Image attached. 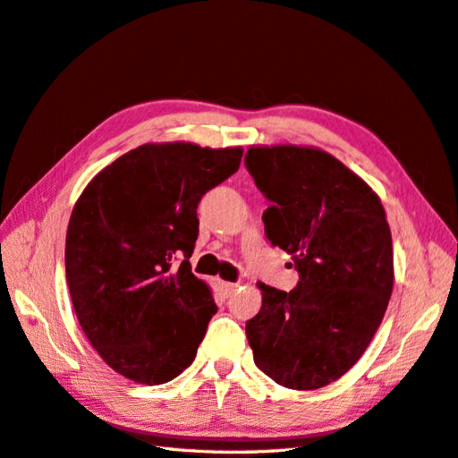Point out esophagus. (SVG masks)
Wrapping results in <instances>:
<instances>
[{
  "label": "esophagus",
  "mask_w": 458,
  "mask_h": 458,
  "mask_svg": "<svg viewBox=\"0 0 458 458\" xmlns=\"http://www.w3.org/2000/svg\"><path fill=\"white\" fill-rule=\"evenodd\" d=\"M222 286H225V291H226V294H232L233 291H238V283H225V284H222Z\"/></svg>",
  "instance_id": "obj_1"
}]
</instances>
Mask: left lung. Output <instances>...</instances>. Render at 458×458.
Listing matches in <instances>:
<instances>
[{
  "label": "left lung",
  "mask_w": 458,
  "mask_h": 458,
  "mask_svg": "<svg viewBox=\"0 0 458 458\" xmlns=\"http://www.w3.org/2000/svg\"><path fill=\"white\" fill-rule=\"evenodd\" d=\"M243 162L271 203L265 236L299 271L291 293L258 283L261 310L246 322L253 360L281 386L322 388L357 363L385 318L394 283L385 208L363 179L314 148L251 146Z\"/></svg>",
  "instance_id": "left-lung-1"
}]
</instances>
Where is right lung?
<instances>
[{
	"mask_svg": "<svg viewBox=\"0 0 458 458\" xmlns=\"http://www.w3.org/2000/svg\"><path fill=\"white\" fill-rule=\"evenodd\" d=\"M242 148L144 144L95 175L72 210L66 281L89 344L116 373L164 385L193 363L212 293L191 271L197 207Z\"/></svg>",
	"mask_w": 458,
	"mask_h": 458,
	"instance_id": "right-lung-1",
	"label": "right lung"
}]
</instances>
